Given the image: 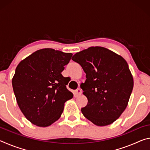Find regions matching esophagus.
<instances>
[{
    "label": "esophagus",
    "mask_w": 150,
    "mask_h": 150,
    "mask_svg": "<svg viewBox=\"0 0 150 150\" xmlns=\"http://www.w3.org/2000/svg\"><path fill=\"white\" fill-rule=\"evenodd\" d=\"M81 92H82V91H81V88H77V90H75V93H76V95H77V96L81 95Z\"/></svg>",
    "instance_id": "esophagus-1"
}]
</instances>
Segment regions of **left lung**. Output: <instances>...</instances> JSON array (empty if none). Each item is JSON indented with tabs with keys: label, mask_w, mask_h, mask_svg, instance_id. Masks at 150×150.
I'll list each match as a JSON object with an SVG mask.
<instances>
[{
	"label": "left lung",
	"mask_w": 150,
	"mask_h": 150,
	"mask_svg": "<svg viewBox=\"0 0 150 150\" xmlns=\"http://www.w3.org/2000/svg\"><path fill=\"white\" fill-rule=\"evenodd\" d=\"M72 60L86 73L87 79L81 84L83 94L88 99L87 106L81 108L83 115L96 126L113 123L126 109L134 87L126 61L100 46L76 53Z\"/></svg>",
	"instance_id": "8db88e82"
}]
</instances>
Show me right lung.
<instances>
[{"instance_id":"obj_1","label":"right lung","mask_w":150,"mask_h":150,"mask_svg":"<svg viewBox=\"0 0 150 150\" xmlns=\"http://www.w3.org/2000/svg\"><path fill=\"white\" fill-rule=\"evenodd\" d=\"M71 53L52 48L37 50L16 68L12 87L20 110L30 122L50 126L60 118L65 103L73 98L67 78L62 75Z\"/></svg>"}]
</instances>
